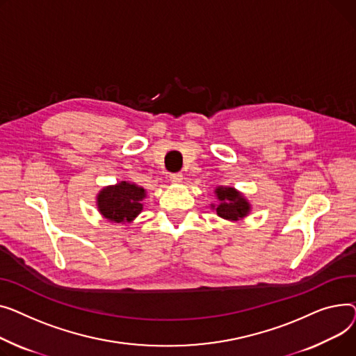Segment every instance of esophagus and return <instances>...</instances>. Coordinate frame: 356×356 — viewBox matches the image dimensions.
<instances>
[{
    "mask_svg": "<svg viewBox=\"0 0 356 356\" xmlns=\"http://www.w3.org/2000/svg\"><path fill=\"white\" fill-rule=\"evenodd\" d=\"M170 179H171L172 184H179V182H182V174H179V172L171 174V175H170Z\"/></svg>",
    "mask_w": 356,
    "mask_h": 356,
    "instance_id": "1",
    "label": "esophagus"
}]
</instances>
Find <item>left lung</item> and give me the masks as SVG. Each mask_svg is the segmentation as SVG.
<instances>
[{"label": "left lung", "instance_id": "8db88e82", "mask_svg": "<svg viewBox=\"0 0 356 356\" xmlns=\"http://www.w3.org/2000/svg\"><path fill=\"white\" fill-rule=\"evenodd\" d=\"M217 204H210L211 210L217 211V216L220 218H224L227 221H240L244 217H247L252 211V204L244 197L243 193L233 186H224L220 185L214 190Z\"/></svg>", "mask_w": 356, "mask_h": 356}]
</instances>
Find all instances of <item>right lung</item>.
<instances>
[{
  "label": "right lung",
  "instance_id": "obj_1",
  "mask_svg": "<svg viewBox=\"0 0 356 356\" xmlns=\"http://www.w3.org/2000/svg\"><path fill=\"white\" fill-rule=\"evenodd\" d=\"M146 190L134 182L120 181L103 186L96 195L97 211L113 224H132L143 210Z\"/></svg>",
  "mask_w": 356,
  "mask_h": 356
}]
</instances>
